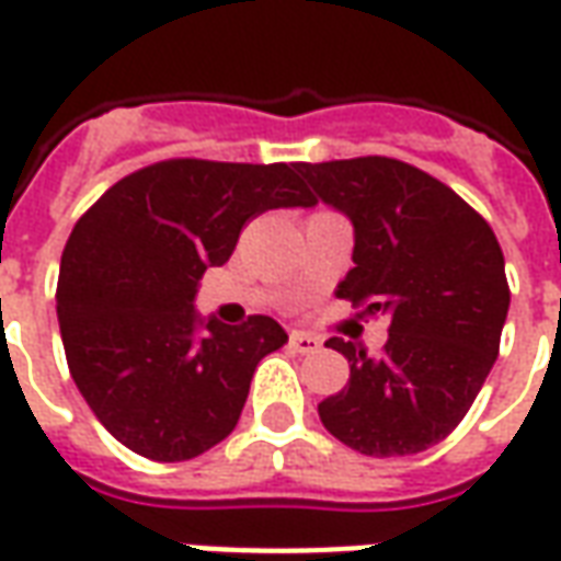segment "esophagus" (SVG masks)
Segmentation results:
<instances>
[{
	"label": "esophagus",
	"instance_id": "esophagus-1",
	"mask_svg": "<svg viewBox=\"0 0 561 561\" xmlns=\"http://www.w3.org/2000/svg\"><path fill=\"white\" fill-rule=\"evenodd\" d=\"M289 347H293L296 353H305V356H308V353L320 351V347H323V341H320L317 335H311V332H293V335H289Z\"/></svg>",
	"mask_w": 561,
	"mask_h": 561
}]
</instances>
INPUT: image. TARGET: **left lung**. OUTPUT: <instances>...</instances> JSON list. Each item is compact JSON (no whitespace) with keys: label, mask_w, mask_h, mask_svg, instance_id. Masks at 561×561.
<instances>
[{"label":"left lung","mask_w":561,"mask_h":561,"mask_svg":"<svg viewBox=\"0 0 561 561\" xmlns=\"http://www.w3.org/2000/svg\"><path fill=\"white\" fill-rule=\"evenodd\" d=\"M313 202L353 224V268L335 296L387 313L371 356L344 337L347 387L320 420L365 456H411L459 426L499 356L511 289L490 224L450 186L389 157L299 162Z\"/></svg>","instance_id":"1"}]
</instances>
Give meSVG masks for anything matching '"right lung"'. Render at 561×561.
<instances>
[{"instance_id":"add662e5","label":"right lung","mask_w":561,"mask_h":561,"mask_svg":"<svg viewBox=\"0 0 561 561\" xmlns=\"http://www.w3.org/2000/svg\"><path fill=\"white\" fill-rule=\"evenodd\" d=\"M296 162L165 160L111 186L71 229L57 284L69 371L123 447L184 462L236 428L262 356L287 344L272 317L202 320L196 293L262 210L311 208Z\"/></svg>"}]
</instances>
